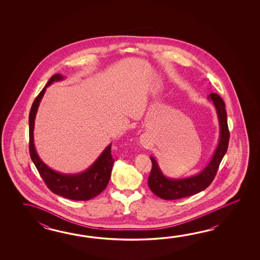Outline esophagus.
I'll return each instance as SVG.
<instances>
[{
    "mask_svg": "<svg viewBox=\"0 0 260 260\" xmlns=\"http://www.w3.org/2000/svg\"><path fill=\"white\" fill-rule=\"evenodd\" d=\"M141 144H142L143 146H147V145H148V140H147L146 138H142V139H141Z\"/></svg>",
    "mask_w": 260,
    "mask_h": 260,
    "instance_id": "1",
    "label": "esophagus"
}]
</instances>
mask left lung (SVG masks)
Instances as JSON below:
<instances>
[{"label":"left lung","instance_id":"8db88e82","mask_svg":"<svg viewBox=\"0 0 260 260\" xmlns=\"http://www.w3.org/2000/svg\"><path fill=\"white\" fill-rule=\"evenodd\" d=\"M207 98L214 103L219 122V141L216 150L210 161L199 174L185 178H169L166 177L160 170L154 157L150 156L152 167L149 174L148 184L150 190L161 199H181L184 197L199 193L205 189L214 180L221 160L226 154L230 140V131L228 127L225 103L216 93H211Z\"/></svg>","mask_w":260,"mask_h":260}]
</instances>
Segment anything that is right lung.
Returning <instances> with one entry per match:
<instances>
[{"instance_id": "add662e5", "label": "right lung", "mask_w": 260, "mask_h": 260, "mask_svg": "<svg viewBox=\"0 0 260 260\" xmlns=\"http://www.w3.org/2000/svg\"><path fill=\"white\" fill-rule=\"evenodd\" d=\"M64 79L61 74H55L40 92L32 103L28 116L29 127V153L30 158L43 177L46 186L52 192L67 199L74 201H88L101 193L105 189L111 178L114 160L111 156V144L106 148L94 164L85 171L80 174H62L51 169L41 160L34 146V121L39 108L40 102L44 96L46 87L54 82Z\"/></svg>"}]
</instances>
